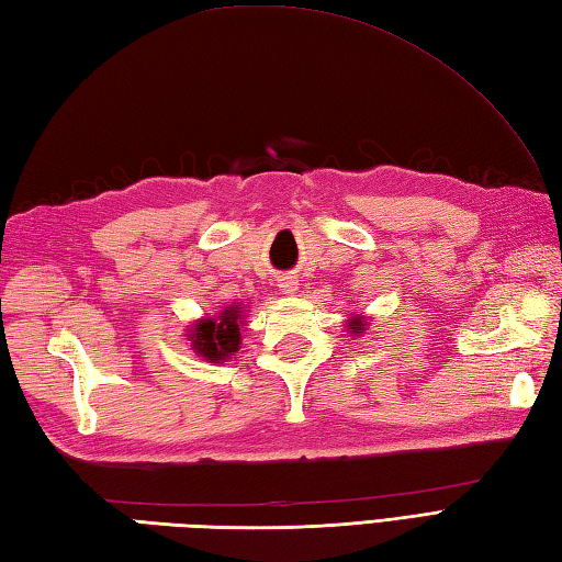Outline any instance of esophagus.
I'll use <instances>...</instances> for the list:
<instances>
[{
    "label": "esophagus",
    "instance_id": "1",
    "mask_svg": "<svg viewBox=\"0 0 562 562\" xmlns=\"http://www.w3.org/2000/svg\"><path fill=\"white\" fill-rule=\"evenodd\" d=\"M280 290H282L284 294H294V292H296V280H294V278H282V280H280Z\"/></svg>",
    "mask_w": 562,
    "mask_h": 562
}]
</instances>
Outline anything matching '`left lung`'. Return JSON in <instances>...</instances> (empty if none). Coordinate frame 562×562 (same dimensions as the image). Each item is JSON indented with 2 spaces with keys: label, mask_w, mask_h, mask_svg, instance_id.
<instances>
[{
  "label": "left lung",
  "mask_w": 562,
  "mask_h": 562,
  "mask_svg": "<svg viewBox=\"0 0 562 562\" xmlns=\"http://www.w3.org/2000/svg\"><path fill=\"white\" fill-rule=\"evenodd\" d=\"M350 326H352V333H362L364 330L362 326H367V324H362V318H352Z\"/></svg>",
  "instance_id": "1"
}]
</instances>
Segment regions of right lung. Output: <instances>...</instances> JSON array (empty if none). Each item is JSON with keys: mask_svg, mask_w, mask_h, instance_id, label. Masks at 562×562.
Listing matches in <instances>:
<instances>
[{"mask_svg": "<svg viewBox=\"0 0 562 562\" xmlns=\"http://www.w3.org/2000/svg\"><path fill=\"white\" fill-rule=\"evenodd\" d=\"M238 306H226L217 321H202L193 333V348L198 355L207 357L210 362L226 360L241 345V330H238Z\"/></svg>", "mask_w": 562, "mask_h": 562, "instance_id": "obj_1", "label": "right lung"}]
</instances>
